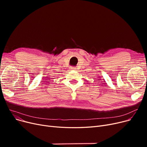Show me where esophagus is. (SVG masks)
<instances>
[{"label":"esophagus","mask_w":147,"mask_h":147,"mask_svg":"<svg viewBox=\"0 0 147 147\" xmlns=\"http://www.w3.org/2000/svg\"><path fill=\"white\" fill-rule=\"evenodd\" d=\"M70 69H71V70H76L77 68L76 67H71Z\"/></svg>","instance_id":"34e87169"}]
</instances>
